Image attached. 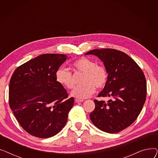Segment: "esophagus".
<instances>
[{
  "instance_id": "34e87169",
  "label": "esophagus",
  "mask_w": 158,
  "mask_h": 158,
  "mask_svg": "<svg viewBox=\"0 0 158 158\" xmlns=\"http://www.w3.org/2000/svg\"><path fill=\"white\" fill-rule=\"evenodd\" d=\"M75 101H76V102H77V103H79V102H83L84 101H83V100H81V99L76 98V99H75Z\"/></svg>"
}]
</instances>
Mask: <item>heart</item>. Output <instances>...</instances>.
<instances>
[{
  "mask_svg": "<svg viewBox=\"0 0 158 158\" xmlns=\"http://www.w3.org/2000/svg\"><path fill=\"white\" fill-rule=\"evenodd\" d=\"M76 72L83 73L82 84L76 86L72 92V95L79 99H85L92 95L95 91L103 88L107 82V72L102 65L97 64L95 61L86 57H82L73 63ZM56 81L61 86L71 89L74 86L72 73L63 66L58 69L55 73Z\"/></svg>",
  "mask_w": 158,
  "mask_h": 158,
  "instance_id": "heart-1",
  "label": "heart"
}]
</instances>
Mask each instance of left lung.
<instances>
[{
	"label": "left lung",
	"mask_w": 158,
	"mask_h": 158,
	"mask_svg": "<svg viewBox=\"0 0 158 158\" xmlns=\"http://www.w3.org/2000/svg\"><path fill=\"white\" fill-rule=\"evenodd\" d=\"M89 54L97 56L108 73L98 97L111 98L107 102L95 99L89 118L100 130L117 133L131 125L142 111L147 95L145 77L131 57L118 50L94 49L85 54Z\"/></svg>",
	"instance_id": "8db88e82"
}]
</instances>
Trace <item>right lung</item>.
<instances>
[{
	"mask_svg": "<svg viewBox=\"0 0 158 158\" xmlns=\"http://www.w3.org/2000/svg\"><path fill=\"white\" fill-rule=\"evenodd\" d=\"M67 59L64 54H44L23 63L10 82L9 103L15 118L29 134L55 136L64 127L74 103L56 81L55 73Z\"/></svg>",
	"mask_w": 158,
	"mask_h": 158,
	"instance_id": "1",
	"label": "right lung"
}]
</instances>
